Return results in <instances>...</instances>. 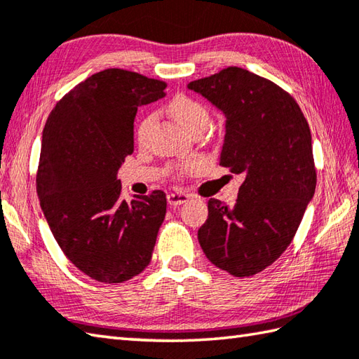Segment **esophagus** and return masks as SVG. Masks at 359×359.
<instances>
[{
  "label": "esophagus",
  "mask_w": 359,
  "mask_h": 359,
  "mask_svg": "<svg viewBox=\"0 0 359 359\" xmlns=\"http://www.w3.org/2000/svg\"><path fill=\"white\" fill-rule=\"evenodd\" d=\"M166 199H168V203L172 205V207H177V205L188 202L189 196L185 193H170L166 196Z\"/></svg>",
  "instance_id": "esophagus-1"
}]
</instances>
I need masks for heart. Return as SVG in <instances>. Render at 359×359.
I'll return each instance as SVG.
<instances>
[{"instance_id": "obj_1", "label": "heart", "mask_w": 359, "mask_h": 359, "mask_svg": "<svg viewBox=\"0 0 359 359\" xmlns=\"http://www.w3.org/2000/svg\"><path fill=\"white\" fill-rule=\"evenodd\" d=\"M168 112L170 116L177 121V123L185 129L188 134H193L196 131H205V128L208 125L210 114L207 108L193 97L188 95H177L174 97L172 100L168 103ZM156 121L154 114H148L147 117H143L137 128V142L143 144L148 139V134L151 131L152 125ZM201 163H189L184 168V171H193Z\"/></svg>"}]
</instances>
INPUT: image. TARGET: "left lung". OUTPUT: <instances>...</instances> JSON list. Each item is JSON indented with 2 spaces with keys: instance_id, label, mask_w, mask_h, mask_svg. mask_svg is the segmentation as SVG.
<instances>
[{
  "instance_id": "8db88e82",
  "label": "left lung",
  "mask_w": 359,
  "mask_h": 359,
  "mask_svg": "<svg viewBox=\"0 0 359 359\" xmlns=\"http://www.w3.org/2000/svg\"><path fill=\"white\" fill-rule=\"evenodd\" d=\"M225 116L220 165L243 174L234 207L208 201L197 238L211 264L233 276L265 270L284 253L316 188L311 134L294 98L242 67L191 81Z\"/></svg>"
}]
</instances>
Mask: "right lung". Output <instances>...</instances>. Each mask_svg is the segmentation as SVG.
<instances>
[{"label": "right lung", "mask_w": 359, "mask_h": 359, "mask_svg": "<svg viewBox=\"0 0 359 359\" xmlns=\"http://www.w3.org/2000/svg\"><path fill=\"white\" fill-rule=\"evenodd\" d=\"M166 83L104 69L69 90L43 129L36 193L66 257L104 284L142 273L166 212L163 191L121 199L117 174L134 151L137 108L165 95Z\"/></svg>", "instance_id": "1"}]
</instances>
